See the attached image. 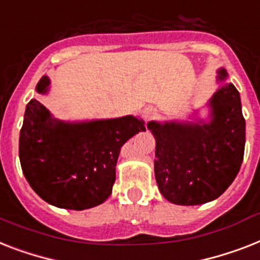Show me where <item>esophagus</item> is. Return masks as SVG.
<instances>
[{
    "label": "esophagus",
    "instance_id": "esophagus-1",
    "mask_svg": "<svg viewBox=\"0 0 260 260\" xmlns=\"http://www.w3.org/2000/svg\"><path fill=\"white\" fill-rule=\"evenodd\" d=\"M156 115V109L153 108V107H147V108H144V111H143V116H144V119H151V117H153V116Z\"/></svg>",
    "mask_w": 260,
    "mask_h": 260
}]
</instances>
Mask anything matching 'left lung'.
I'll use <instances>...</instances> for the list:
<instances>
[{
	"label": "left lung",
	"mask_w": 260,
	"mask_h": 260,
	"mask_svg": "<svg viewBox=\"0 0 260 260\" xmlns=\"http://www.w3.org/2000/svg\"><path fill=\"white\" fill-rule=\"evenodd\" d=\"M218 73L219 81H224L227 72L220 69ZM208 105V123H148L156 139V183L171 203L196 206L216 199L240 170L246 121L239 92L225 82Z\"/></svg>",
	"instance_id": "obj_1"
}]
</instances>
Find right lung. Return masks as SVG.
<instances>
[{
    "label": "right lung",
    "mask_w": 260,
    "mask_h": 260,
    "mask_svg": "<svg viewBox=\"0 0 260 260\" xmlns=\"http://www.w3.org/2000/svg\"><path fill=\"white\" fill-rule=\"evenodd\" d=\"M36 89L46 93L49 79L44 76ZM140 131L144 121L134 116L65 123L31 99L20 132L21 168L33 191L52 206L92 208L112 193L120 149Z\"/></svg>",
    "instance_id": "obj_1"
}]
</instances>
